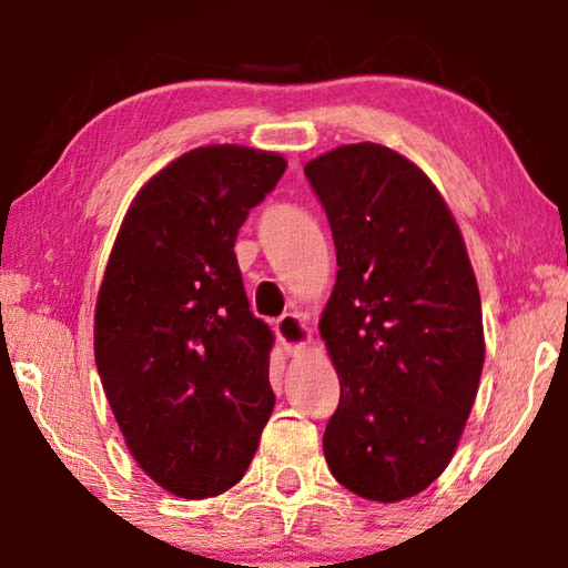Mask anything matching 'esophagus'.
<instances>
[{
  "label": "esophagus",
  "mask_w": 568,
  "mask_h": 568,
  "mask_svg": "<svg viewBox=\"0 0 568 568\" xmlns=\"http://www.w3.org/2000/svg\"><path fill=\"white\" fill-rule=\"evenodd\" d=\"M275 335H277V341L283 343L287 355L305 353L307 343H311V328H307L305 321L295 313H287L275 323Z\"/></svg>",
  "instance_id": "34e87169"
}]
</instances>
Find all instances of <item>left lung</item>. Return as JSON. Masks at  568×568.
<instances>
[{
	"instance_id": "left-lung-1",
	"label": "left lung",
	"mask_w": 568,
	"mask_h": 568,
	"mask_svg": "<svg viewBox=\"0 0 568 568\" xmlns=\"http://www.w3.org/2000/svg\"><path fill=\"white\" fill-rule=\"evenodd\" d=\"M305 178L338 261L318 323L341 378L323 454L348 491L403 501L444 474L474 408L486 355L474 267L444 195L396 150L335 148Z\"/></svg>"
}]
</instances>
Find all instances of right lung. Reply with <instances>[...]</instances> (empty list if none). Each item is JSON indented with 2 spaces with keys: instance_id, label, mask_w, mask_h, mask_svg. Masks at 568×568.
Wrapping results in <instances>:
<instances>
[{
  "instance_id": "obj_1",
  "label": "right lung",
  "mask_w": 568,
  "mask_h": 568,
  "mask_svg": "<svg viewBox=\"0 0 568 568\" xmlns=\"http://www.w3.org/2000/svg\"><path fill=\"white\" fill-rule=\"evenodd\" d=\"M287 162L190 150L134 195L94 307V361L138 466L180 498L233 488L275 406L273 333L250 313L235 237Z\"/></svg>"
}]
</instances>
